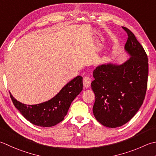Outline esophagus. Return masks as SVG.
<instances>
[{
	"mask_svg": "<svg viewBox=\"0 0 156 156\" xmlns=\"http://www.w3.org/2000/svg\"><path fill=\"white\" fill-rule=\"evenodd\" d=\"M90 83H91V79L88 77V76H84L83 78V85L84 87L87 88L90 87Z\"/></svg>",
	"mask_w": 156,
	"mask_h": 156,
	"instance_id": "34e87169",
	"label": "esophagus"
}]
</instances>
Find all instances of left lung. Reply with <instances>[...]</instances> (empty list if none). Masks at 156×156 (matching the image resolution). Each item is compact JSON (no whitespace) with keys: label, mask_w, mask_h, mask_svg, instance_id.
Masks as SVG:
<instances>
[{"label":"left lung","mask_w":156,"mask_h":156,"mask_svg":"<svg viewBox=\"0 0 156 156\" xmlns=\"http://www.w3.org/2000/svg\"><path fill=\"white\" fill-rule=\"evenodd\" d=\"M124 48L130 59L122 65L103 64L93 72L91 88L95 96L93 114L109 128L121 126L131 120L145 99L149 72L144 48L129 29Z\"/></svg>","instance_id":"8db88e82"}]
</instances>
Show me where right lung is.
I'll return each instance as SVG.
<instances>
[{
	"label": "right lung",
	"mask_w": 156,
	"mask_h": 156,
	"mask_svg": "<svg viewBox=\"0 0 156 156\" xmlns=\"http://www.w3.org/2000/svg\"><path fill=\"white\" fill-rule=\"evenodd\" d=\"M82 77L78 76L68 82L53 98L37 105H27L17 101L11 93L10 97L15 108L26 120L36 126L51 127L63 120L73 100L82 90Z\"/></svg>",
	"instance_id": "obj_1"
}]
</instances>
